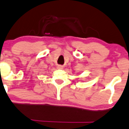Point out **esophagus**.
<instances>
[{"instance_id":"34e87169","label":"esophagus","mask_w":129,"mask_h":129,"mask_svg":"<svg viewBox=\"0 0 129 129\" xmlns=\"http://www.w3.org/2000/svg\"><path fill=\"white\" fill-rule=\"evenodd\" d=\"M57 68H58V69H62V68H63V66H60V65H59V66H58Z\"/></svg>"}]
</instances>
